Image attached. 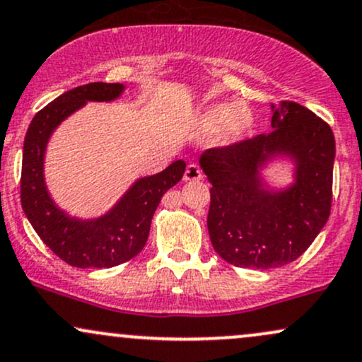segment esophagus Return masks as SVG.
I'll use <instances>...</instances> for the list:
<instances>
[{"mask_svg":"<svg viewBox=\"0 0 362 362\" xmlns=\"http://www.w3.org/2000/svg\"><path fill=\"white\" fill-rule=\"evenodd\" d=\"M203 177V171L198 168L197 164H189L185 171V181H199Z\"/></svg>","mask_w":362,"mask_h":362,"instance_id":"1","label":"esophagus"}]
</instances>
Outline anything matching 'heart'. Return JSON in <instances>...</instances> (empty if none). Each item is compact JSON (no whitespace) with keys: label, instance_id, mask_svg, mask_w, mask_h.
<instances>
[{"label":"heart","instance_id":"heart-1","mask_svg":"<svg viewBox=\"0 0 362 362\" xmlns=\"http://www.w3.org/2000/svg\"><path fill=\"white\" fill-rule=\"evenodd\" d=\"M252 123V112L245 105L215 103L198 115L197 130L202 135H211L220 130L223 140L235 142L247 134Z\"/></svg>","mask_w":362,"mask_h":362}]
</instances>
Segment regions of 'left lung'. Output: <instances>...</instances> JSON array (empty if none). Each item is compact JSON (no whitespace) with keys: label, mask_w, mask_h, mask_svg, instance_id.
Here are the masks:
<instances>
[{"label":"left lung","mask_w":362,"mask_h":362,"mask_svg":"<svg viewBox=\"0 0 362 362\" xmlns=\"http://www.w3.org/2000/svg\"><path fill=\"white\" fill-rule=\"evenodd\" d=\"M271 110L273 132L199 156L211 185L206 220L211 245L228 264L254 269L298 259L324 228L332 205V129L295 101ZM279 156L293 163V182L274 190L260 171Z\"/></svg>","instance_id":"obj_1"}]
</instances>
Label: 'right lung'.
Instances as JSON below:
<instances>
[{
    "mask_svg": "<svg viewBox=\"0 0 362 362\" xmlns=\"http://www.w3.org/2000/svg\"><path fill=\"white\" fill-rule=\"evenodd\" d=\"M125 86L89 83L55 98L30 123L21 160V208L44 244L74 267H113L130 261L146 245L160 198L181 181L185 160H174L154 176L140 177L112 210L98 218L69 216L54 203L45 185L44 160L50 135L88 101H113Z\"/></svg>",
    "mask_w": 362,
    "mask_h": 362,
    "instance_id": "1",
    "label": "right lung"
}]
</instances>
